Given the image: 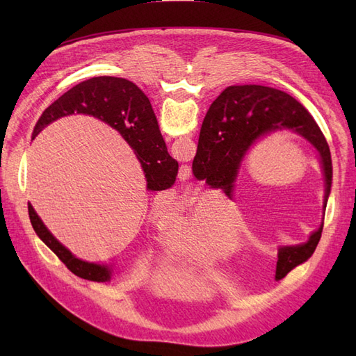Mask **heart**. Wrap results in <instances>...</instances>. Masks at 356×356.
<instances>
[{"label":"heart","instance_id":"heart-1","mask_svg":"<svg viewBox=\"0 0 356 356\" xmlns=\"http://www.w3.org/2000/svg\"><path fill=\"white\" fill-rule=\"evenodd\" d=\"M160 233L166 250L182 260L211 266L225 261L239 251V238L233 233L227 213L217 202L204 199L199 202L195 212L181 218L179 225L170 212L153 209L149 213Z\"/></svg>","mask_w":356,"mask_h":356}]
</instances>
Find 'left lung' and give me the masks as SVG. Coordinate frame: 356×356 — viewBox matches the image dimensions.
I'll return each mask as SVG.
<instances>
[{
  "label": "left lung",
  "mask_w": 356,
  "mask_h": 356,
  "mask_svg": "<svg viewBox=\"0 0 356 356\" xmlns=\"http://www.w3.org/2000/svg\"><path fill=\"white\" fill-rule=\"evenodd\" d=\"M279 131L293 132L316 149L325 182V211L332 179L327 139L305 106L277 89L242 84L229 86L222 90L203 118L197 152L193 160V175L212 188H221L232 199L236 179L251 147ZM322 229L324 222L305 243L279 246L276 279H282L315 252Z\"/></svg>",
  "instance_id": "obj_1"
}]
</instances>
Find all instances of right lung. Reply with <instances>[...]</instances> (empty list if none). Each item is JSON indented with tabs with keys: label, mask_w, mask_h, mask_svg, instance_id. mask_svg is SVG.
I'll list each match as a JSON object with an SVG mask.
<instances>
[{
	"label": "right lung",
	"mask_w": 356,
	"mask_h": 356,
	"mask_svg": "<svg viewBox=\"0 0 356 356\" xmlns=\"http://www.w3.org/2000/svg\"><path fill=\"white\" fill-rule=\"evenodd\" d=\"M74 113L99 118L123 136L141 161L147 178V190L160 191L174 184L178 161L169 156L153 106L135 83L104 75L74 86L41 114L34 129V136L58 118ZM28 212L38 238L58 255L68 270L93 282L111 281L114 273L111 266L83 261L72 255L68 248L49 232L31 203H28Z\"/></svg>",
	"instance_id": "add662e5"
}]
</instances>
